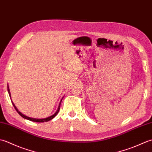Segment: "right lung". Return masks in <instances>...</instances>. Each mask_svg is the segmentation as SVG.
<instances>
[{"label": "right lung", "instance_id": "right-lung-1", "mask_svg": "<svg viewBox=\"0 0 152 152\" xmlns=\"http://www.w3.org/2000/svg\"><path fill=\"white\" fill-rule=\"evenodd\" d=\"M8 93H9L10 97V99H11V94H10V89H9V87H8ZM63 99V98L61 99V101H60V103H59V106H58V108H57V111L56 112V113H55V114H53L52 115L50 116V117L46 118H44V119H36V118H32L27 117V116L25 115L24 114H23L22 113H21L20 112H19V111L18 110V108H16V106H15V104H14V103H13V102H12V100H11V101H12V104H13V106H14V108L16 110V111L18 112V114H19V115H20L22 118H25V119H28V120H30V121H34V122H39V123H41V122L48 121L51 120V119H52L53 118L56 117V115L58 114V112H59V109H60V106H61V101H62V99Z\"/></svg>", "mask_w": 152, "mask_h": 152}]
</instances>
